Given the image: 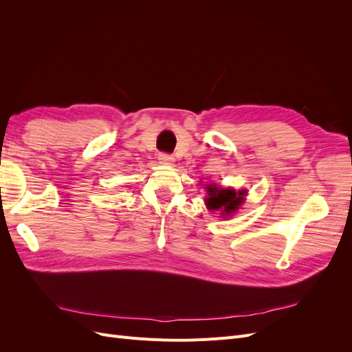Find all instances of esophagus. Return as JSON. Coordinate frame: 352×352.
<instances>
[{
  "mask_svg": "<svg viewBox=\"0 0 352 352\" xmlns=\"http://www.w3.org/2000/svg\"><path fill=\"white\" fill-rule=\"evenodd\" d=\"M158 162L162 163V164H164V166H170V164H173L175 158H173L172 155H170V154L162 153V154H158Z\"/></svg>",
  "mask_w": 352,
  "mask_h": 352,
  "instance_id": "esophagus-1",
  "label": "esophagus"
}]
</instances>
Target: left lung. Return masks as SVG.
I'll return each mask as SVG.
<instances>
[{
	"label": "left lung",
	"instance_id": "obj_1",
	"mask_svg": "<svg viewBox=\"0 0 352 352\" xmlns=\"http://www.w3.org/2000/svg\"><path fill=\"white\" fill-rule=\"evenodd\" d=\"M247 195V190H236L232 188H220L217 185L207 186V198L206 206L208 210L221 211L223 216H232L243 202V197Z\"/></svg>",
	"mask_w": 352,
	"mask_h": 352
}]
</instances>
